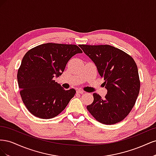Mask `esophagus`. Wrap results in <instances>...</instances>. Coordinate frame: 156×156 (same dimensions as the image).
<instances>
[{"instance_id": "esophagus-1", "label": "esophagus", "mask_w": 156, "mask_h": 156, "mask_svg": "<svg viewBox=\"0 0 156 156\" xmlns=\"http://www.w3.org/2000/svg\"><path fill=\"white\" fill-rule=\"evenodd\" d=\"M84 92L83 90H80V89H79V90H77V94H83Z\"/></svg>"}]
</instances>
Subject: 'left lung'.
<instances>
[{"instance_id": "1", "label": "left lung", "mask_w": 156, "mask_h": 156, "mask_svg": "<svg viewBox=\"0 0 156 156\" xmlns=\"http://www.w3.org/2000/svg\"><path fill=\"white\" fill-rule=\"evenodd\" d=\"M96 64L105 80V98L93 94L94 101L87 107L97 121L111 125L123 120L133 108L140 90L138 68L133 58L124 51L109 45H80Z\"/></svg>"}]
</instances>
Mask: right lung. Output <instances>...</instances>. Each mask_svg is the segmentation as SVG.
<instances>
[{
	"label": "right lung",
	"mask_w": 156,
	"mask_h": 156,
	"mask_svg": "<svg viewBox=\"0 0 156 156\" xmlns=\"http://www.w3.org/2000/svg\"><path fill=\"white\" fill-rule=\"evenodd\" d=\"M83 51L76 45L48 43L30 49L23 56L17 81L23 103L34 116L49 119L58 115L76 93L55 82L69 60Z\"/></svg>",
	"instance_id": "obj_1"
}]
</instances>
